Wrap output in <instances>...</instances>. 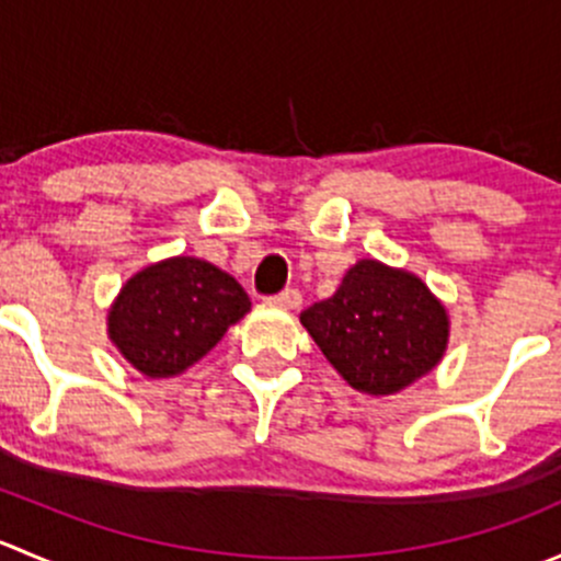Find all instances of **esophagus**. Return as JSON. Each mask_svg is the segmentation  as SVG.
<instances>
[{
    "label": "esophagus",
    "instance_id": "34e87169",
    "mask_svg": "<svg viewBox=\"0 0 561 561\" xmlns=\"http://www.w3.org/2000/svg\"><path fill=\"white\" fill-rule=\"evenodd\" d=\"M274 304L282 309H298L301 307V293H298L296 287H287V290H282L279 296L274 298Z\"/></svg>",
    "mask_w": 561,
    "mask_h": 561
}]
</instances>
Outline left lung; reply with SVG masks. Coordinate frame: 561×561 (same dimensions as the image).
Masks as SVG:
<instances>
[{
	"label": "left lung",
	"instance_id": "obj_1",
	"mask_svg": "<svg viewBox=\"0 0 561 561\" xmlns=\"http://www.w3.org/2000/svg\"><path fill=\"white\" fill-rule=\"evenodd\" d=\"M301 325L342 380L366 396H393L426 377L450 339L448 309L426 282L375 257L350 265L328 301L301 312Z\"/></svg>",
	"mask_w": 561,
	"mask_h": 561
}]
</instances>
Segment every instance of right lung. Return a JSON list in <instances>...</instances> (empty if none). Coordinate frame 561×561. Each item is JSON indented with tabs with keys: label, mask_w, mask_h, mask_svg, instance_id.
Wrapping results in <instances>:
<instances>
[{
	"label": "right lung",
	"mask_w": 561,
	"mask_h": 561,
	"mask_svg": "<svg viewBox=\"0 0 561 561\" xmlns=\"http://www.w3.org/2000/svg\"><path fill=\"white\" fill-rule=\"evenodd\" d=\"M252 309L244 287L190 254L135 271L107 309V339L149 380L184 375Z\"/></svg>",
	"instance_id": "1"
}]
</instances>
